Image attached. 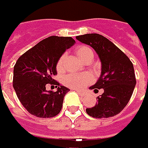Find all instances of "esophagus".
<instances>
[{
	"instance_id": "1",
	"label": "esophagus",
	"mask_w": 148,
	"mask_h": 148,
	"mask_svg": "<svg viewBox=\"0 0 148 148\" xmlns=\"http://www.w3.org/2000/svg\"><path fill=\"white\" fill-rule=\"evenodd\" d=\"M77 93L79 94L80 96H82V97H83V96H85V95L87 94V93H86L85 92H80V91H77Z\"/></svg>"
}]
</instances>
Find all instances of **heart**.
I'll return each instance as SVG.
<instances>
[{"label":"heart","instance_id":"1","mask_svg":"<svg viewBox=\"0 0 148 148\" xmlns=\"http://www.w3.org/2000/svg\"><path fill=\"white\" fill-rule=\"evenodd\" d=\"M76 53L77 56L85 63L92 61L94 56L92 49L85 45H81L77 48ZM64 59H65V55L61 56L57 61L56 70L58 72H62L64 71V66H63ZM91 82H92V77L88 74H69L64 79V82L67 87L76 90L83 88L84 87L88 85Z\"/></svg>","mask_w":148,"mask_h":148}]
</instances>
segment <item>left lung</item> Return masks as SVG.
Wrapping results in <instances>:
<instances>
[{"label":"left lung","instance_id":"left-lung-1","mask_svg":"<svg viewBox=\"0 0 148 148\" xmlns=\"http://www.w3.org/2000/svg\"><path fill=\"white\" fill-rule=\"evenodd\" d=\"M76 38L92 48L101 61V74L90 89L103 92L98 103L86 109L93 118H109L118 114L126 106L132 97L136 81L133 64L125 54L107 38L98 34H87Z\"/></svg>","mask_w":148,"mask_h":148}]
</instances>
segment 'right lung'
Masks as SVG:
<instances>
[{
	"label": "right lung",
	"mask_w": 148,
	"mask_h": 148,
	"mask_svg": "<svg viewBox=\"0 0 148 148\" xmlns=\"http://www.w3.org/2000/svg\"><path fill=\"white\" fill-rule=\"evenodd\" d=\"M76 41L71 37L50 36L38 43L16 60L13 69V88L23 107L39 118H51L61 110L70 89L53 79L56 64ZM59 86L56 92L47 91L46 84Z\"/></svg>",
	"instance_id": "obj_1"
}]
</instances>
